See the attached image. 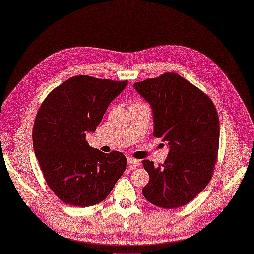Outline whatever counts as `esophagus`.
<instances>
[{"label":"esophagus","mask_w":254,"mask_h":254,"mask_svg":"<svg viewBox=\"0 0 254 254\" xmlns=\"http://www.w3.org/2000/svg\"><path fill=\"white\" fill-rule=\"evenodd\" d=\"M140 160L139 159H136V158H133L131 156H128L127 157V163L128 164H139Z\"/></svg>","instance_id":"obj_1"}]
</instances>
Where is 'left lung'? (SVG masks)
Here are the masks:
<instances>
[{"instance_id":"left-lung-1","label":"left lung","mask_w":254,"mask_h":254,"mask_svg":"<svg viewBox=\"0 0 254 254\" xmlns=\"http://www.w3.org/2000/svg\"><path fill=\"white\" fill-rule=\"evenodd\" d=\"M137 93L151 106L153 136L170 145L163 164L142 160L149 182L142 194L163 208L188 204L211 180L217 160L219 120L210 100L175 72L135 82Z\"/></svg>"}]
</instances>
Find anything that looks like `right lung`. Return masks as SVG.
I'll return each instance as SVG.
<instances>
[{"instance_id":"right-lung-1","label":"right lung","mask_w":254,"mask_h":254,"mask_svg":"<svg viewBox=\"0 0 254 254\" xmlns=\"http://www.w3.org/2000/svg\"><path fill=\"white\" fill-rule=\"evenodd\" d=\"M127 80L71 76L41 105L33 127V145L44 178L65 204L87 207L102 202L127 167L124 153L93 148L86 134L95 131Z\"/></svg>"}]
</instances>
